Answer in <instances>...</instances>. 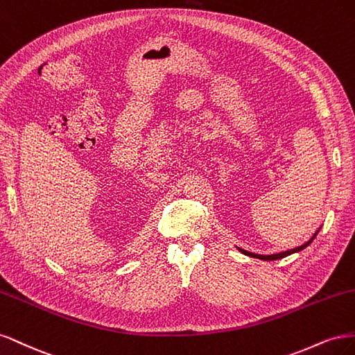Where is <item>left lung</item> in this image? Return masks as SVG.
<instances>
[{
  "mask_svg": "<svg viewBox=\"0 0 355 355\" xmlns=\"http://www.w3.org/2000/svg\"><path fill=\"white\" fill-rule=\"evenodd\" d=\"M318 233V232H317ZM317 233H314V236L308 240V242H305L304 245H301V246H298V248H295V249H291V250H286V252H280V254H274V255H258V254H252V252H248V250H245V249H240L239 248V250L242 254H245V255H249V257H254V258H258V259H264V261H272V259H282V258H284V257H288V255H291V254H293V252H300V250H302V249H305L308 245H310L313 240H314V237L317 236Z\"/></svg>",
  "mask_w": 355,
  "mask_h": 355,
  "instance_id": "8db88e82",
  "label": "left lung"
}]
</instances>
